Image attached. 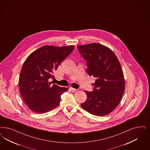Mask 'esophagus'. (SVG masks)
Masks as SVG:
<instances>
[{"mask_svg": "<svg viewBox=\"0 0 150 150\" xmlns=\"http://www.w3.org/2000/svg\"><path fill=\"white\" fill-rule=\"evenodd\" d=\"M69 89H70L72 92H75V91H76L78 90V89H76V88H69Z\"/></svg>", "mask_w": 150, "mask_h": 150, "instance_id": "obj_1", "label": "esophagus"}]
</instances>
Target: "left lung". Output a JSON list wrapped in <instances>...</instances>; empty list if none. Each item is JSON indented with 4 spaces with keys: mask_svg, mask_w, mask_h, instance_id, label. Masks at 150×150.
<instances>
[{
    "mask_svg": "<svg viewBox=\"0 0 150 150\" xmlns=\"http://www.w3.org/2000/svg\"><path fill=\"white\" fill-rule=\"evenodd\" d=\"M77 47L86 61L87 74L96 79L93 91H85L87 99L81 106L93 115H108L118 106L125 88L119 60L110 48L98 43Z\"/></svg>",
    "mask_w": 150,
    "mask_h": 150,
    "instance_id": "obj_1",
    "label": "left lung"
}]
</instances>
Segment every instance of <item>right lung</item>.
Wrapping results in <instances>:
<instances>
[{"label":"right lung","mask_w":150,"mask_h":150,"mask_svg":"<svg viewBox=\"0 0 150 150\" xmlns=\"http://www.w3.org/2000/svg\"><path fill=\"white\" fill-rule=\"evenodd\" d=\"M74 49V45H45L33 52L23 64L19 76L21 95L29 109L42 114L57 108L68 88L49 82L53 72Z\"/></svg>","instance_id":"1"}]
</instances>
